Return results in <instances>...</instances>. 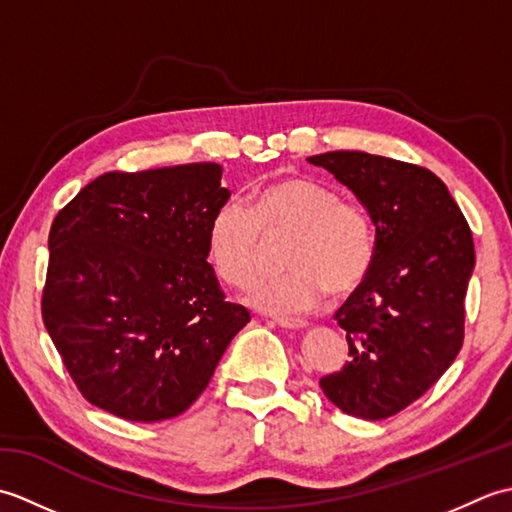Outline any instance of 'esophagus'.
Returning a JSON list of instances; mask_svg holds the SVG:
<instances>
[{"label": "esophagus", "mask_w": 512, "mask_h": 512, "mask_svg": "<svg viewBox=\"0 0 512 512\" xmlns=\"http://www.w3.org/2000/svg\"><path fill=\"white\" fill-rule=\"evenodd\" d=\"M273 323H277L279 328H284V330H303L306 328V321H301V319H275Z\"/></svg>", "instance_id": "obj_1"}]
</instances>
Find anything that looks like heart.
Here are the masks:
<instances>
[{
	"label": "heart",
	"instance_id": "obj_1",
	"mask_svg": "<svg viewBox=\"0 0 512 512\" xmlns=\"http://www.w3.org/2000/svg\"><path fill=\"white\" fill-rule=\"evenodd\" d=\"M286 275L264 279L248 295L268 314H303L328 295H350L374 262V228L361 206L339 200L310 178H281L250 193L248 209L226 202L209 224V262L228 286L246 290L262 273L264 239H286Z\"/></svg>",
	"mask_w": 512,
	"mask_h": 512
}]
</instances>
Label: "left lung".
Returning a JSON list of instances; mask_svg holds the SVG:
<instances>
[{"instance_id":"1","label":"left lung","mask_w":512,"mask_h":512,"mask_svg":"<svg viewBox=\"0 0 512 512\" xmlns=\"http://www.w3.org/2000/svg\"><path fill=\"white\" fill-rule=\"evenodd\" d=\"M308 162L345 184L376 228L372 268L334 314L352 358L319 385L347 416L383 420L418 400L460 352L471 228L429 169L365 151Z\"/></svg>"}]
</instances>
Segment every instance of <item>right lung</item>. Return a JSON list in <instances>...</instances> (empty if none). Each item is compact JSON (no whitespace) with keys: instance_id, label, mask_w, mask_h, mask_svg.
Segmentation results:
<instances>
[{"instance_id":"right-lung-1","label":"right lung","mask_w":512,"mask_h":512,"mask_svg":"<svg viewBox=\"0 0 512 512\" xmlns=\"http://www.w3.org/2000/svg\"><path fill=\"white\" fill-rule=\"evenodd\" d=\"M220 180L215 162L112 171L54 217L43 323L81 394L118 418L187 411L250 321L206 259Z\"/></svg>"}]
</instances>
